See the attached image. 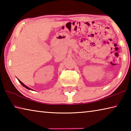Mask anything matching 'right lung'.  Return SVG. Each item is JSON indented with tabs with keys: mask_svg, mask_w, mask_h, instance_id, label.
I'll list each match as a JSON object with an SVG mask.
<instances>
[{
	"mask_svg": "<svg viewBox=\"0 0 131 131\" xmlns=\"http://www.w3.org/2000/svg\"><path fill=\"white\" fill-rule=\"evenodd\" d=\"M18 81H19V83H21V85L23 86V87H25V88H26V89H28V90H32V89H31V88H29L28 87H27V86H26V85H25V84H24V83H22V82H21V81L20 80H18Z\"/></svg>",
	"mask_w": 131,
	"mask_h": 131,
	"instance_id": "right-lung-1",
	"label": "right lung"
}]
</instances>
